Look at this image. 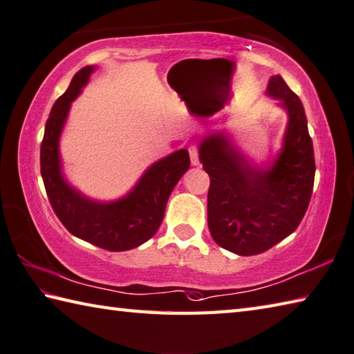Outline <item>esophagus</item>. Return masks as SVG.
Returning a JSON list of instances; mask_svg holds the SVG:
<instances>
[{
    "mask_svg": "<svg viewBox=\"0 0 354 354\" xmlns=\"http://www.w3.org/2000/svg\"><path fill=\"white\" fill-rule=\"evenodd\" d=\"M189 157H191V163L197 166L198 165V152H197L196 146H191L189 148Z\"/></svg>",
    "mask_w": 354,
    "mask_h": 354,
    "instance_id": "esophagus-1",
    "label": "esophagus"
}]
</instances>
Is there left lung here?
<instances>
[{"label": "left lung", "instance_id": "obj_1", "mask_svg": "<svg viewBox=\"0 0 354 354\" xmlns=\"http://www.w3.org/2000/svg\"><path fill=\"white\" fill-rule=\"evenodd\" d=\"M266 95L288 115L282 148L270 165H256L226 131H211L198 145L211 180L209 232L218 246L239 256L260 254L296 231L315 183V152L302 102L281 75L270 78Z\"/></svg>", "mask_w": 354, "mask_h": 354}]
</instances>
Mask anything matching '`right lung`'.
Listing matches in <instances>:
<instances>
[{
	"label": "right lung",
	"mask_w": 354,
	"mask_h": 354,
	"mask_svg": "<svg viewBox=\"0 0 354 354\" xmlns=\"http://www.w3.org/2000/svg\"><path fill=\"white\" fill-rule=\"evenodd\" d=\"M94 71L95 66L78 71L68 91L52 106L39 152L41 177L53 211L71 234L103 250L128 251L149 240L160 228L172 189L189 169V154L178 149L157 160L128 194L112 202H100L73 188L63 174L59 137L71 103L82 94Z\"/></svg>",
	"instance_id": "obj_1"
}]
</instances>
